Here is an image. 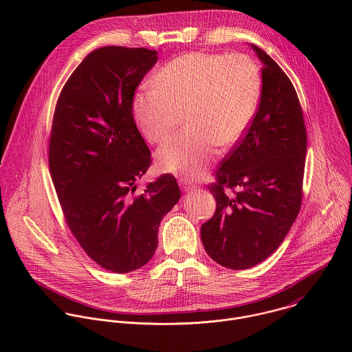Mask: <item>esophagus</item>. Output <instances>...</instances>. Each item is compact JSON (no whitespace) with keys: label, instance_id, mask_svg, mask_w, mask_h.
<instances>
[{"label":"esophagus","instance_id":"esophagus-1","mask_svg":"<svg viewBox=\"0 0 352 352\" xmlns=\"http://www.w3.org/2000/svg\"><path fill=\"white\" fill-rule=\"evenodd\" d=\"M179 184H181V186H182V189H184V190H193V189H196V184L190 182L189 179L182 178V179L179 181Z\"/></svg>","mask_w":352,"mask_h":352}]
</instances>
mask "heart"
<instances>
[{
  "label": "heart",
  "mask_w": 352,
  "mask_h": 352,
  "mask_svg": "<svg viewBox=\"0 0 352 352\" xmlns=\"http://www.w3.org/2000/svg\"><path fill=\"white\" fill-rule=\"evenodd\" d=\"M261 90V71L250 57L188 53L167 63L155 75L153 87L133 96L132 116L147 142L162 143L184 114L188 129L157 150L156 164L164 173L197 178L220 143L242 139Z\"/></svg>",
  "instance_id": "obj_1"
}]
</instances>
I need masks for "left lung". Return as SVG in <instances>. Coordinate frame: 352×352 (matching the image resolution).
Wrapping results in <instances>:
<instances>
[{"instance_id":"8db88e82","label":"left lung","mask_w":352,"mask_h":352,"mask_svg":"<svg viewBox=\"0 0 352 352\" xmlns=\"http://www.w3.org/2000/svg\"><path fill=\"white\" fill-rule=\"evenodd\" d=\"M250 47L262 63L259 109L216 171L217 182L209 185L216 212L200 227L208 255L232 270L256 266L284 241L300 209L307 156L304 116L291 80L262 48Z\"/></svg>"}]
</instances>
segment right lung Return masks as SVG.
Returning a JSON list of instances; mask_svg holds the SVG:
<instances>
[{"label": "right lung", "instance_id": "1", "mask_svg": "<svg viewBox=\"0 0 352 352\" xmlns=\"http://www.w3.org/2000/svg\"><path fill=\"white\" fill-rule=\"evenodd\" d=\"M157 52L109 45L91 52L58 97L48 164L67 224L102 267L129 273L157 249L163 217L181 197L171 174L133 195L150 166L132 98Z\"/></svg>", "mask_w": 352, "mask_h": 352}]
</instances>
